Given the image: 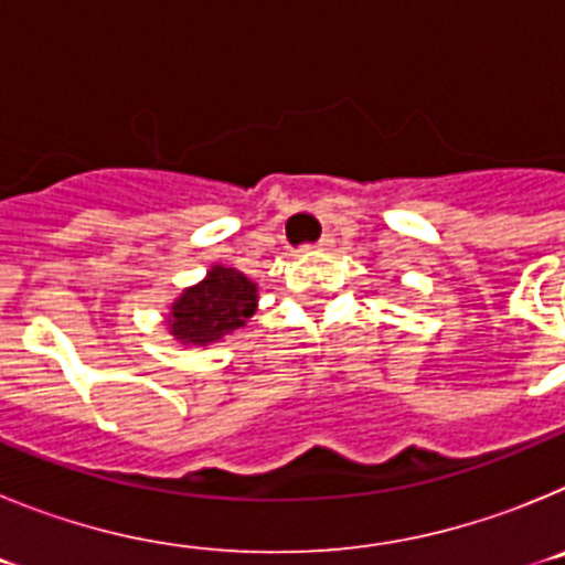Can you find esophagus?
<instances>
[{"label":"esophagus","mask_w":565,"mask_h":565,"mask_svg":"<svg viewBox=\"0 0 565 565\" xmlns=\"http://www.w3.org/2000/svg\"><path fill=\"white\" fill-rule=\"evenodd\" d=\"M333 246V237L331 234H322V239H319L317 246H308V248H317V252H328V248Z\"/></svg>","instance_id":"esophagus-1"}]
</instances>
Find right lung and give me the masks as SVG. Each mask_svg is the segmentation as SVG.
<instances>
[{"label":"right lung","instance_id":"1","mask_svg":"<svg viewBox=\"0 0 565 565\" xmlns=\"http://www.w3.org/2000/svg\"><path fill=\"white\" fill-rule=\"evenodd\" d=\"M257 302V282L237 268L212 266L201 282L183 288L163 322L169 337L186 348H209L246 326Z\"/></svg>","mask_w":565,"mask_h":565}]
</instances>
